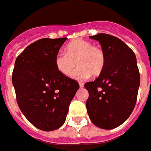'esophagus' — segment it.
<instances>
[{"mask_svg": "<svg viewBox=\"0 0 151 151\" xmlns=\"http://www.w3.org/2000/svg\"><path fill=\"white\" fill-rule=\"evenodd\" d=\"M83 86H84V84H83V83L79 82V87H80V88H83Z\"/></svg>", "mask_w": 151, "mask_h": 151, "instance_id": "obj_1", "label": "esophagus"}]
</instances>
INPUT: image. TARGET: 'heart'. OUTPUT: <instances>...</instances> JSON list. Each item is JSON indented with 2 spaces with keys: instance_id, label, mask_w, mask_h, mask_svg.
I'll return each mask as SVG.
<instances>
[{
  "instance_id": "obj_1",
  "label": "heart",
  "mask_w": 151,
  "mask_h": 151,
  "mask_svg": "<svg viewBox=\"0 0 151 151\" xmlns=\"http://www.w3.org/2000/svg\"><path fill=\"white\" fill-rule=\"evenodd\" d=\"M55 64L57 70L66 77L71 75L78 64L79 67L72 76L76 79H85L91 74L97 77L103 72L106 54L102 48L91 42L77 40L68 45L66 53L57 54Z\"/></svg>"
}]
</instances>
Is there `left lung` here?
Returning a JSON list of instances; mask_svg holds the SVG:
<instances>
[{"mask_svg": "<svg viewBox=\"0 0 151 151\" xmlns=\"http://www.w3.org/2000/svg\"><path fill=\"white\" fill-rule=\"evenodd\" d=\"M98 40L106 54L105 68L92 82L85 83L88 91L86 108L91 122L98 128L112 129L131 115L140 83L134 52L116 37L98 34Z\"/></svg>", "mask_w": 151, "mask_h": 151, "instance_id": "1", "label": "left lung"}]
</instances>
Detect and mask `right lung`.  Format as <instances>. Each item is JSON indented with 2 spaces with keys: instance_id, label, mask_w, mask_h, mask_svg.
Wrapping results in <instances>:
<instances>
[{
  "instance_id": "1",
  "label": "right lung",
  "mask_w": 151,
  "mask_h": 151,
  "mask_svg": "<svg viewBox=\"0 0 151 151\" xmlns=\"http://www.w3.org/2000/svg\"><path fill=\"white\" fill-rule=\"evenodd\" d=\"M67 38H45L32 43L17 57L12 84L17 105L37 128L53 131L62 127L79 84L63 76L55 60Z\"/></svg>"
}]
</instances>
